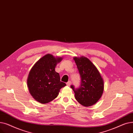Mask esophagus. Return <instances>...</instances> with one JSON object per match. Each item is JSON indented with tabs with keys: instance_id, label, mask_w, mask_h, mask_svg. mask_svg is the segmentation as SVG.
Here are the masks:
<instances>
[{
	"instance_id": "obj_1",
	"label": "esophagus",
	"mask_w": 133,
	"mask_h": 133,
	"mask_svg": "<svg viewBox=\"0 0 133 133\" xmlns=\"http://www.w3.org/2000/svg\"><path fill=\"white\" fill-rule=\"evenodd\" d=\"M71 81H68L67 83H66V85H68V86H70V85H71Z\"/></svg>"
}]
</instances>
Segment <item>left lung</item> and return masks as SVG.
I'll list each match as a JSON object with an SVG mask.
<instances>
[{"label":"left lung","mask_w":133,"mask_h":133,"mask_svg":"<svg viewBox=\"0 0 133 133\" xmlns=\"http://www.w3.org/2000/svg\"><path fill=\"white\" fill-rule=\"evenodd\" d=\"M80 77L81 83L78 88L71 85L76 99L82 105L89 107L96 103L103 94V79L96 67L85 57H75Z\"/></svg>","instance_id":"obj_1"}]
</instances>
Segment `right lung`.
I'll use <instances>...</instances> for the list:
<instances>
[{"mask_svg":"<svg viewBox=\"0 0 133 133\" xmlns=\"http://www.w3.org/2000/svg\"><path fill=\"white\" fill-rule=\"evenodd\" d=\"M62 58L48 54L34 65L28 78L30 93L38 102L47 103L57 97L59 90L66 85L61 81L59 74L55 68Z\"/></svg>","mask_w":133,"mask_h":133,"instance_id":"right-lung-1","label":"right lung"}]
</instances>
